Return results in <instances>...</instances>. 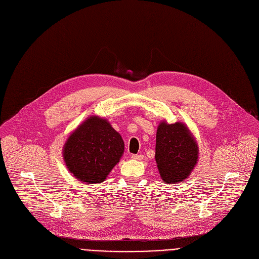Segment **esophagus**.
Returning a JSON list of instances; mask_svg holds the SVG:
<instances>
[{
  "label": "esophagus",
  "mask_w": 259,
  "mask_h": 259,
  "mask_svg": "<svg viewBox=\"0 0 259 259\" xmlns=\"http://www.w3.org/2000/svg\"><path fill=\"white\" fill-rule=\"evenodd\" d=\"M132 158H133V159L139 160V159L142 158V155H141V154H133V155H132Z\"/></svg>",
  "instance_id": "34e87169"
}]
</instances>
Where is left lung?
<instances>
[{"label": "left lung", "mask_w": 259, "mask_h": 259, "mask_svg": "<svg viewBox=\"0 0 259 259\" xmlns=\"http://www.w3.org/2000/svg\"><path fill=\"white\" fill-rule=\"evenodd\" d=\"M197 158V144L184 124H159L156 132L155 160L165 182L177 183L184 180L193 170Z\"/></svg>", "instance_id": "obj_1"}]
</instances>
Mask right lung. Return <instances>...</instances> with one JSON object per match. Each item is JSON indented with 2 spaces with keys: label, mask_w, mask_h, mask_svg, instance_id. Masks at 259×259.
Returning a JSON list of instances; mask_svg holds the SVG:
<instances>
[{
  "label": "right lung",
  "mask_w": 259,
  "mask_h": 259,
  "mask_svg": "<svg viewBox=\"0 0 259 259\" xmlns=\"http://www.w3.org/2000/svg\"><path fill=\"white\" fill-rule=\"evenodd\" d=\"M124 151L120 134L104 119L91 117L67 139L63 156L68 170L79 181L103 182Z\"/></svg>",
  "instance_id": "obj_1"
}]
</instances>
